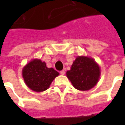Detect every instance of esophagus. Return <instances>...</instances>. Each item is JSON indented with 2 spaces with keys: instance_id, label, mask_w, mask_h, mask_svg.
I'll list each match as a JSON object with an SVG mask.
<instances>
[{
  "instance_id": "obj_1",
  "label": "esophagus",
  "mask_w": 125,
  "mask_h": 125,
  "mask_svg": "<svg viewBox=\"0 0 125 125\" xmlns=\"http://www.w3.org/2000/svg\"><path fill=\"white\" fill-rule=\"evenodd\" d=\"M60 74H61V75H64V74H65V71L64 70L60 71Z\"/></svg>"
}]
</instances>
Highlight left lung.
Returning <instances> with one entry per match:
<instances>
[{"mask_svg": "<svg viewBox=\"0 0 125 125\" xmlns=\"http://www.w3.org/2000/svg\"><path fill=\"white\" fill-rule=\"evenodd\" d=\"M66 75L75 88L84 91L90 90L97 84L100 70L92 58L78 56Z\"/></svg>", "mask_w": 125, "mask_h": 125, "instance_id": "left-lung-1", "label": "left lung"}]
</instances>
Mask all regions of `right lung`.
I'll return each instance as SVG.
<instances>
[{
    "label": "right lung",
    "mask_w": 125,
    "mask_h": 125,
    "mask_svg": "<svg viewBox=\"0 0 125 125\" xmlns=\"http://www.w3.org/2000/svg\"><path fill=\"white\" fill-rule=\"evenodd\" d=\"M23 77L27 86L35 92L48 89L52 81L59 75L53 68H47L40 60H33L23 69Z\"/></svg>",
    "instance_id": "add662e5"
}]
</instances>
